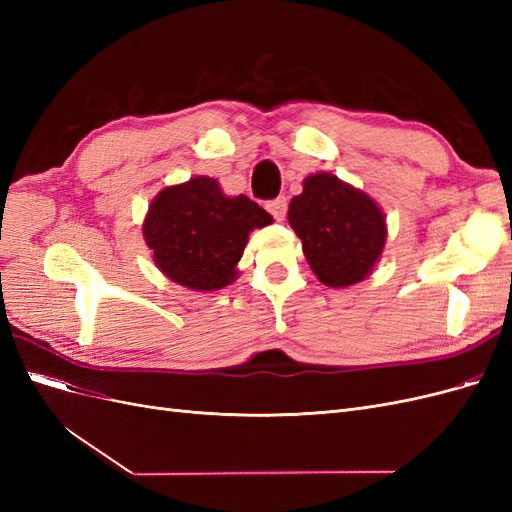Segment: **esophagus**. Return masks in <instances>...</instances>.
Here are the masks:
<instances>
[{
	"label": "esophagus",
	"mask_w": 512,
	"mask_h": 512,
	"mask_svg": "<svg viewBox=\"0 0 512 512\" xmlns=\"http://www.w3.org/2000/svg\"><path fill=\"white\" fill-rule=\"evenodd\" d=\"M286 209H288V200L284 196L269 200V203H267V211L273 215L277 222H282L286 218Z\"/></svg>",
	"instance_id": "obj_1"
}]
</instances>
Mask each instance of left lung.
<instances>
[{"instance_id": "8db88e82", "label": "left lung", "mask_w": 512, "mask_h": 512, "mask_svg": "<svg viewBox=\"0 0 512 512\" xmlns=\"http://www.w3.org/2000/svg\"><path fill=\"white\" fill-rule=\"evenodd\" d=\"M288 222L301 239L307 265L331 288L363 282L386 245V218L374 198L335 177L316 173L290 200Z\"/></svg>"}]
</instances>
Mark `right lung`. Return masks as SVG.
Returning a JSON list of instances; mask_svg holds the SVG:
<instances>
[{"label": "right lung", "instance_id": "add662e5", "mask_svg": "<svg viewBox=\"0 0 512 512\" xmlns=\"http://www.w3.org/2000/svg\"><path fill=\"white\" fill-rule=\"evenodd\" d=\"M273 222L247 196H226L211 177L168 185L151 200L143 237L170 282L198 292L237 280L239 260L254 228Z\"/></svg>", "mask_w": 512, "mask_h": 512}]
</instances>
